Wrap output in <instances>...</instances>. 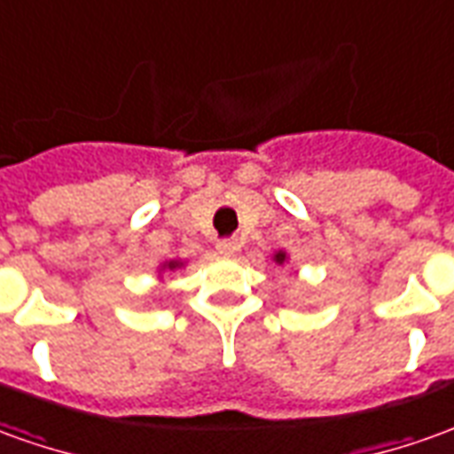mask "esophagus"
I'll use <instances>...</instances> for the list:
<instances>
[{
	"instance_id": "esophagus-1",
	"label": "esophagus",
	"mask_w": 454,
	"mask_h": 454,
	"mask_svg": "<svg viewBox=\"0 0 454 454\" xmlns=\"http://www.w3.org/2000/svg\"><path fill=\"white\" fill-rule=\"evenodd\" d=\"M216 248H218V253H221V255H236L240 246H238L236 238H223V240H218Z\"/></svg>"
}]
</instances>
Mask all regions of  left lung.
<instances>
[{"label": "left lung", "instance_id": "obj_1", "mask_svg": "<svg viewBox=\"0 0 454 454\" xmlns=\"http://www.w3.org/2000/svg\"><path fill=\"white\" fill-rule=\"evenodd\" d=\"M275 260H278V262H282V260H285V253H278V255H275Z\"/></svg>", "mask_w": 454, "mask_h": 454}]
</instances>
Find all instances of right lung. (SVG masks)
I'll list each match as a JSON object with an SVG mask.
<instances>
[{"mask_svg":"<svg viewBox=\"0 0 454 454\" xmlns=\"http://www.w3.org/2000/svg\"><path fill=\"white\" fill-rule=\"evenodd\" d=\"M167 268H169V270H174V268H179V262H176V260H172V262H169Z\"/></svg>","mask_w":454,"mask_h":454,"instance_id":"right-lung-1","label":"right lung"}]
</instances>
